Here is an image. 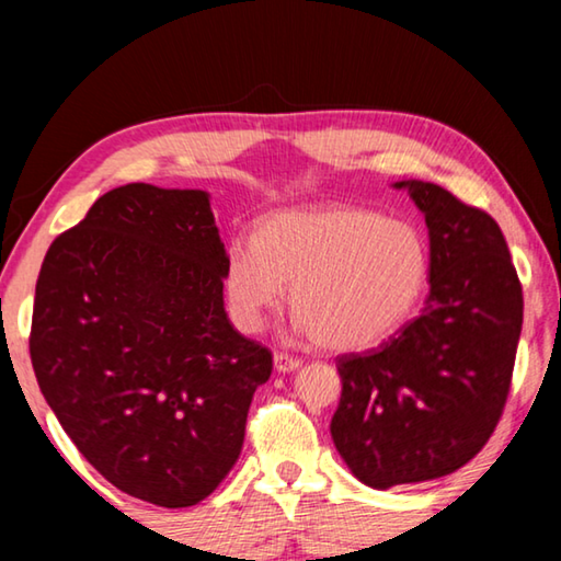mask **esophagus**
I'll return each mask as SVG.
<instances>
[{"label":"esophagus","instance_id":"1","mask_svg":"<svg viewBox=\"0 0 561 561\" xmlns=\"http://www.w3.org/2000/svg\"><path fill=\"white\" fill-rule=\"evenodd\" d=\"M301 366L299 358H294L289 354H274V368H277L279 374H289V371H297V368Z\"/></svg>","mask_w":561,"mask_h":561}]
</instances>
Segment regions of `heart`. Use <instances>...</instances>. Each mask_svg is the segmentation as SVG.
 <instances>
[{"label": "heart", "instance_id": "heart-1", "mask_svg": "<svg viewBox=\"0 0 561 561\" xmlns=\"http://www.w3.org/2000/svg\"><path fill=\"white\" fill-rule=\"evenodd\" d=\"M428 282L415 227L358 207H297L264 217L254 242H234L225 297L237 327L260 331L287 301L297 329L324 348L360 351L403 324Z\"/></svg>", "mask_w": 561, "mask_h": 561}]
</instances>
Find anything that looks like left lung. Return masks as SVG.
Masks as SVG:
<instances>
[{"label": "left lung", "instance_id": "obj_1", "mask_svg": "<svg viewBox=\"0 0 561 561\" xmlns=\"http://www.w3.org/2000/svg\"><path fill=\"white\" fill-rule=\"evenodd\" d=\"M425 217L431 294L368 354L336 358L331 438L374 490L450 474L482 450L507 401L522 287L497 222L440 185L401 180Z\"/></svg>", "mask_w": 561, "mask_h": 561}]
</instances>
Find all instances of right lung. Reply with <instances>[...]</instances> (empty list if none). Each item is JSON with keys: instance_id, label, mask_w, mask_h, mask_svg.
I'll return each mask as SVG.
<instances>
[{"instance_id": "add662e5", "label": "right lung", "mask_w": 561, "mask_h": 561, "mask_svg": "<svg viewBox=\"0 0 561 561\" xmlns=\"http://www.w3.org/2000/svg\"><path fill=\"white\" fill-rule=\"evenodd\" d=\"M227 252L205 190L130 183L51 242L32 366L46 403L111 485L190 507L240 458L272 354L225 311Z\"/></svg>"}]
</instances>
